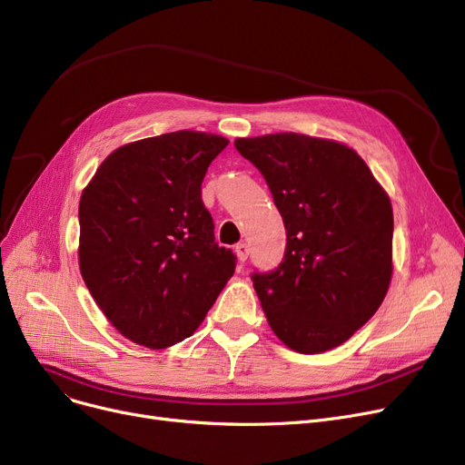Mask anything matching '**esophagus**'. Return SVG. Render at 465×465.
Here are the masks:
<instances>
[{
	"label": "esophagus",
	"instance_id": "esophagus-1",
	"mask_svg": "<svg viewBox=\"0 0 465 465\" xmlns=\"http://www.w3.org/2000/svg\"><path fill=\"white\" fill-rule=\"evenodd\" d=\"M235 254H237V260L243 264V262L249 258V245L247 243H237L235 245Z\"/></svg>",
	"mask_w": 465,
	"mask_h": 465
}]
</instances>
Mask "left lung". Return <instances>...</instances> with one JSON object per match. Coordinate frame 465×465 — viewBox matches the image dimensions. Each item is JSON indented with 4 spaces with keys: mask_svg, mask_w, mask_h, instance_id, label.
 Listing matches in <instances>:
<instances>
[{
    "mask_svg": "<svg viewBox=\"0 0 465 465\" xmlns=\"http://www.w3.org/2000/svg\"><path fill=\"white\" fill-rule=\"evenodd\" d=\"M264 174L287 230L275 272L252 273L272 331L298 353L350 340L376 313L393 273V209L346 144L300 133L237 138Z\"/></svg>",
    "mask_w": 465,
    "mask_h": 465,
    "instance_id": "8db88e82",
    "label": "left lung"
}]
</instances>
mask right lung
Listing matches in <instances>:
<instances>
[{
	"instance_id": "1",
	"label": "right lung",
	"mask_w": 465,
	"mask_h": 465,
	"mask_svg": "<svg viewBox=\"0 0 465 465\" xmlns=\"http://www.w3.org/2000/svg\"><path fill=\"white\" fill-rule=\"evenodd\" d=\"M230 140L176 131L114 150L79 199V270L96 306L134 344L192 336L235 272L201 201Z\"/></svg>"
}]
</instances>
